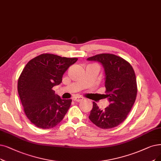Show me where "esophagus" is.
<instances>
[{
    "label": "esophagus",
    "instance_id": "34e87169",
    "mask_svg": "<svg viewBox=\"0 0 161 161\" xmlns=\"http://www.w3.org/2000/svg\"><path fill=\"white\" fill-rule=\"evenodd\" d=\"M83 98L82 97H81V96H75V97L74 98V100L77 102H81L82 100H83Z\"/></svg>",
    "mask_w": 161,
    "mask_h": 161
}]
</instances>
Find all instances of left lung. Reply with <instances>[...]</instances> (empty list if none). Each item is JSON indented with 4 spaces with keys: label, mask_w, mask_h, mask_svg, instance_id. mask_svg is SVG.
<instances>
[{
    "label": "left lung",
    "mask_w": 161,
    "mask_h": 161,
    "mask_svg": "<svg viewBox=\"0 0 161 161\" xmlns=\"http://www.w3.org/2000/svg\"><path fill=\"white\" fill-rule=\"evenodd\" d=\"M87 60L97 61L104 67L106 90L104 96L110 102L102 110L93 102L88 118L102 129L116 127L126 119L136 101L137 88L134 70L125 59L113 54L96 55Z\"/></svg>",
    "instance_id": "obj_1"
}]
</instances>
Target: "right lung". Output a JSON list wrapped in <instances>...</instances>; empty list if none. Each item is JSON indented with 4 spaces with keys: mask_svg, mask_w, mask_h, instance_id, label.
<instances>
[{
    "mask_svg": "<svg viewBox=\"0 0 161 161\" xmlns=\"http://www.w3.org/2000/svg\"><path fill=\"white\" fill-rule=\"evenodd\" d=\"M78 59L45 53L30 60L18 81V92L27 118L36 127L50 129L59 124L71 104L52 88L62 82L63 74Z\"/></svg>",
    "mask_w": 161,
    "mask_h": 161,
    "instance_id": "obj_1",
    "label": "right lung"
}]
</instances>
